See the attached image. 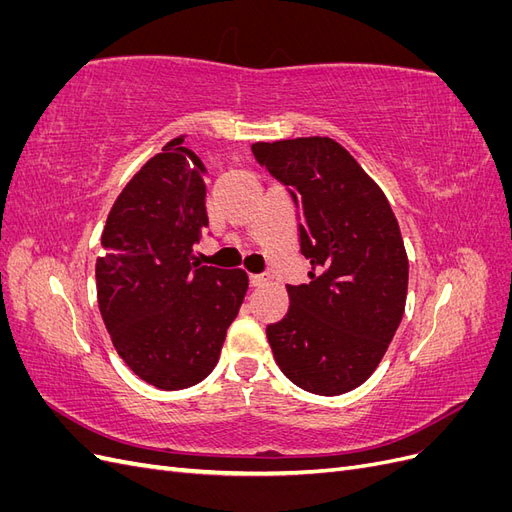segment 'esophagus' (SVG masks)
I'll use <instances>...</instances> for the list:
<instances>
[{"label":"esophagus","instance_id":"1","mask_svg":"<svg viewBox=\"0 0 512 512\" xmlns=\"http://www.w3.org/2000/svg\"><path fill=\"white\" fill-rule=\"evenodd\" d=\"M262 284H267V275H250V286L260 288Z\"/></svg>","mask_w":512,"mask_h":512}]
</instances>
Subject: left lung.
<instances>
[{"label":"left lung","mask_w":512,"mask_h":512,"mask_svg":"<svg viewBox=\"0 0 512 512\" xmlns=\"http://www.w3.org/2000/svg\"><path fill=\"white\" fill-rule=\"evenodd\" d=\"M252 153L286 188L312 265L267 327L275 363L303 391L348 393L374 374L404 318L408 256L395 213L333 138L256 143Z\"/></svg>","instance_id":"1"}]
</instances>
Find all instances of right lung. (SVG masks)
Instances as JSON below:
<instances>
[{
  "label": "right lung",
  "instance_id": "obj_1",
  "mask_svg": "<svg viewBox=\"0 0 512 512\" xmlns=\"http://www.w3.org/2000/svg\"><path fill=\"white\" fill-rule=\"evenodd\" d=\"M170 141L123 188L96 262L98 305L117 354L162 391L205 380L247 290L241 269L200 267L209 226L203 162Z\"/></svg>",
  "mask_w": 512,
  "mask_h": 512
}]
</instances>
